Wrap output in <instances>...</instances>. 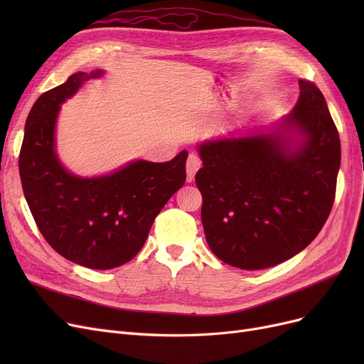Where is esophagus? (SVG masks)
Wrapping results in <instances>:
<instances>
[{
  "mask_svg": "<svg viewBox=\"0 0 364 364\" xmlns=\"http://www.w3.org/2000/svg\"><path fill=\"white\" fill-rule=\"evenodd\" d=\"M200 167H202V161L199 159V156L191 153L188 159H186V181L191 182Z\"/></svg>",
  "mask_w": 364,
  "mask_h": 364,
  "instance_id": "obj_1",
  "label": "esophagus"
}]
</instances>
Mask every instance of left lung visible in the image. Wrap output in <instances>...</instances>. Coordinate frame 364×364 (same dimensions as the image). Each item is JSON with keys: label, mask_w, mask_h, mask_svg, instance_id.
Wrapping results in <instances>:
<instances>
[{"label": "left lung", "mask_w": 364, "mask_h": 364, "mask_svg": "<svg viewBox=\"0 0 364 364\" xmlns=\"http://www.w3.org/2000/svg\"><path fill=\"white\" fill-rule=\"evenodd\" d=\"M293 111L270 126L197 144L202 225L229 266L269 269L304 250L331 213L340 138L318 87L299 80Z\"/></svg>", "instance_id": "8db88e82"}]
</instances>
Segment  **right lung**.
Returning <instances> with one entry per match:
<instances>
[{
	"label": "right lung",
	"instance_id": "1",
	"mask_svg": "<svg viewBox=\"0 0 364 364\" xmlns=\"http://www.w3.org/2000/svg\"><path fill=\"white\" fill-rule=\"evenodd\" d=\"M105 70L75 73L42 94L26 121L19 176L41 234L63 258L109 270L134 258L170 197L185 183L182 150L171 161L134 159L102 176L70 171L58 155L60 106Z\"/></svg>",
	"mask_w": 364,
	"mask_h": 364
}]
</instances>
